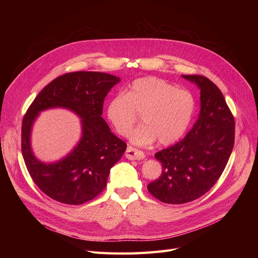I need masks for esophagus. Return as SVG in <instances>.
<instances>
[{
    "label": "esophagus",
    "mask_w": 258,
    "mask_h": 258,
    "mask_svg": "<svg viewBox=\"0 0 258 258\" xmlns=\"http://www.w3.org/2000/svg\"><path fill=\"white\" fill-rule=\"evenodd\" d=\"M125 157L128 160H142V159H144L145 155L143 152L137 150V148L127 146L126 152H125Z\"/></svg>",
    "instance_id": "obj_1"
}]
</instances>
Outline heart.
I'll list each match as a JSON object with an SVG mask.
<instances>
[{
	"label": "heart",
	"instance_id": "b5f03b06",
	"mask_svg": "<svg viewBox=\"0 0 258 258\" xmlns=\"http://www.w3.org/2000/svg\"><path fill=\"white\" fill-rule=\"evenodd\" d=\"M196 111V99L188 90L177 89L166 80L143 77L133 81L124 95L107 104L106 116L120 136L126 137L141 115L143 125L131 141L137 145H161L178 141L187 131Z\"/></svg>",
	"mask_w": 258,
	"mask_h": 258
}]
</instances>
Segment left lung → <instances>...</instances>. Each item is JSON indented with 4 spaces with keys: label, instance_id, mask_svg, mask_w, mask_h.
<instances>
[{
    "label": "left lung",
    "instance_id": "1",
    "mask_svg": "<svg viewBox=\"0 0 258 258\" xmlns=\"http://www.w3.org/2000/svg\"><path fill=\"white\" fill-rule=\"evenodd\" d=\"M182 77L201 90V111L184 139L155 155L162 173L147 189L167 204H184L209 191L223 173L234 145V117L221 90L205 76Z\"/></svg>",
    "mask_w": 258,
    "mask_h": 258
}]
</instances>
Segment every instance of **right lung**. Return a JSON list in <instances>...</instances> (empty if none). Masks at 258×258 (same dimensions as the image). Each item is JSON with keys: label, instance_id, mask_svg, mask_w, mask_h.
I'll return each mask as SVG.
<instances>
[{"label": "right lung", "instance_id": "right-lung-1", "mask_svg": "<svg viewBox=\"0 0 258 258\" xmlns=\"http://www.w3.org/2000/svg\"><path fill=\"white\" fill-rule=\"evenodd\" d=\"M120 78L107 73L79 71L63 74L38 93L22 124V154L37 187L62 204L80 205L96 198L106 186L111 168L126 150L101 117L104 98ZM62 107L81 119L82 138L59 161L45 164L31 148V131L38 114Z\"/></svg>", "mask_w": 258, "mask_h": 258}]
</instances>
